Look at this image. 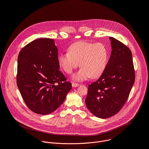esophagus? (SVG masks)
Wrapping results in <instances>:
<instances>
[{"label": "esophagus", "mask_w": 149, "mask_h": 149, "mask_svg": "<svg viewBox=\"0 0 149 149\" xmlns=\"http://www.w3.org/2000/svg\"><path fill=\"white\" fill-rule=\"evenodd\" d=\"M72 87H76L79 86V84H77V83L72 82Z\"/></svg>", "instance_id": "obj_1"}]
</instances>
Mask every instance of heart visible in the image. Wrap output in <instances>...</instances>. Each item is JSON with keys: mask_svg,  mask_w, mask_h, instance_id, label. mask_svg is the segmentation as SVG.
Wrapping results in <instances>:
<instances>
[{"mask_svg": "<svg viewBox=\"0 0 149 149\" xmlns=\"http://www.w3.org/2000/svg\"><path fill=\"white\" fill-rule=\"evenodd\" d=\"M108 55V49L102 43L78 41L69 47L68 52L59 54L58 60L63 70L68 74L77 68L79 63L81 68L72 75V78L81 81L90 77H100L107 65Z\"/></svg>", "mask_w": 149, "mask_h": 149, "instance_id": "1", "label": "heart"}]
</instances>
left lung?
I'll return each instance as SVG.
<instances>
[{"instance_id":"left-lung-1","label":"left lung","mask_w":149,"mask_h":149,"mask_svg":"<svg viewBox=\"0 0 149 149\" xmlns=\"http://www.w3.org/2000/svg\"><path fill=\"white\" fill-rule=\"evenodd\" d=\"M111 54L100 77L88 85L85 100L88 109L101 118L120 111L129 98L135 81V71L130 49L121 42L109 37Z\"/></svg>"}]
</instances>
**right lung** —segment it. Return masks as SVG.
<instances>
[{"mask_svg":"<svg viewBox=\"0 0 149 149\" xmlns=\"http://www.w3.org/2000/svg\"><path fill=\"white\" fill-rule=\"evenodd\" d=\"M59 68L58 49L52 39L34 40L20 50L17 58V86L32 111L48 114L64 101L72 84Z\"/></svg>","mask_w":149,"mask_h":149,"instance_id":"right-lung-1","label":"right lung"}]
</instances>
